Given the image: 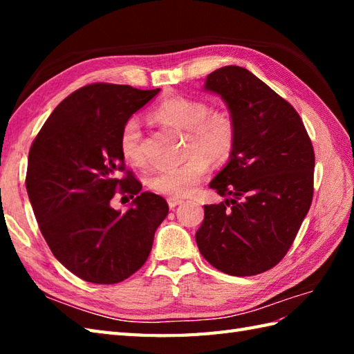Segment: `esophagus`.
I'll list each match as a JSON object with an SVG mask.
<instances>
[{"mask_svg":"<svg viewBox=\"0 0 354 354\" xmlns=\"http://www.w3.org/2000/svg\"><path fill=\"white\" fill-rule=\"evenodd\" d=\"M183 199L181 198H167V204H169V207H170V209H175V207H178V205H181L183 204Z\"/></svg>","mask_w":354,"mask_h":354,"instance_id":"34e87169","label":"esophagus"}]
</instances>
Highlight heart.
I'll return each mask as SVG.
<instances>
[{
	"label": "heart",
	"mask_w": 354,
	"mask_h": 354,
	"mask_svg": "<svg viewBox=\"0 0 354 354\" xmlns=\"http://www.w3.org/2000/svg\"><path fill=\"white\" fill-rule=\"evenodd\" d=\"M161 122L187 131V152L184 162L175 167L153 169L146 178L147 187L165 196L178 198L190 194L207 175L209 161L228 160L236 145V123L227 111H209L202 100L184 95L164 99L153 109ZM120 152L131 165L145 162L142 131L138 117H129L120 132Z\"/></svg>",
	"instance_id": "b5f03b06"
}]
</instances>
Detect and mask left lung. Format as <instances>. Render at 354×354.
Masks as SVG:
<instances>
[{
  "mask_svg": "<svg viewBox=\"0 0 354 354\" xmlns=\"http://www.w3.org/2000/svg\"><path fill=\"white\" fill-rule=\"evenodd\" d=\"M204 89L221 95L228 106L236 145L209 183L227 199L204 205L196 243L222 272L257 275L284 257L309 212L312 141L292 104L242 66L208 74Z\"/></svg>",
  "mask_w": 354,
  "mask_h": 354,
  "instance_id": "left-lung-1",
  "label": "left lung"
}]
</instances>
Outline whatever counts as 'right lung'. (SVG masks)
I'll use <instances>...</instances> for the list:
<instances>
[{"label":"right lung","mask_w":354,"mask_h":354,"mask_svg":"<svg viewBox=\"0 0 354 354\" xmlns=\"http://www.w3.org/2000/svg\"><path fill=\"white\" fill-rule=\"evenodd\" d=\"M158 93L82 86L57 104L30 147L26 187L39 230L53 255L85 281L115 284L137 272L169 213L164 198L141 192L120 152L124 122ZM118 188L134 199L124 214L110 205Z\"/></svg>","instance_id":"add662e5"}]
</instances>
